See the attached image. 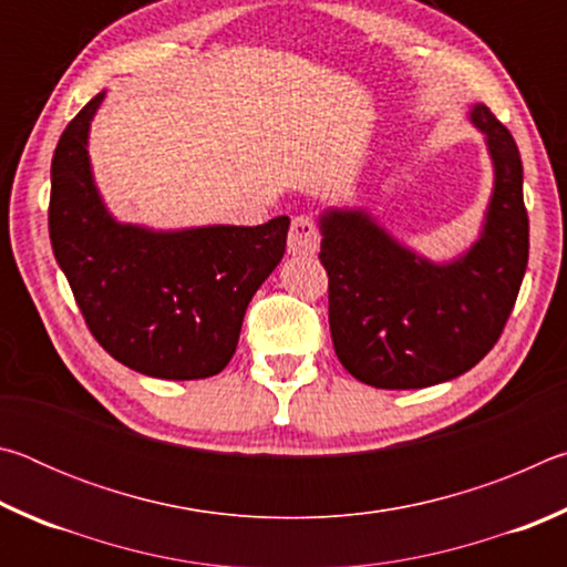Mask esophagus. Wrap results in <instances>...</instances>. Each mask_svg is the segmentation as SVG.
<instances>
[{
  "label": "esophagus",
  "instance_id": "esophagus-1",
  "mask_svg": "<svg viewBox=\"0 0 567 567\" xmlns=\"http://www.w3.org/2000/svg\"><path fill=\"white\" fill-rule=\"evenodd\" d=\"M320 247V227L307 215L292 219L290 235H287V252L295 257H310Z\"/></svg>",
  "mask_w": 567,
  "mask_h": 567
}]
</instances>
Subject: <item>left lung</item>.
I'll return each instance as SVG.
<instances>
[{
    "label": "left lung",
    "mask_w": 567,
    "mask_h": 567,
    "mask_svg": "<svg viewBox=\"0 0 567 567\" xmlns=\"http://www.w3.org/2000/svg\"><path fill=\"white\" fill-rule=\"evenodd\" d=\"M470 122L485 134L495 179L483 229L463 255L427 260L362 207L320 215L332 344L364 385L417 390L463 375L513 312L530 247L520 152L485 104H473Z\"/></svg>",
    "instance_id": "1"
}]
</instances>
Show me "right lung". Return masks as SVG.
I'll return each instance as SVG.
<instances>
[{"label":"right lung","instance_id":"1","mask_svg":"<svg viewBox=\"0 0 567 567\" xmlns=\"http://www.w3.org/2000/svg\"><path fill=\"white\" fill-rule=\"evenodd\" d=\"M92 97L52 157L50 239L90 332L114 360L159 380H203L233 360L245 310L280 265L290 217L257 227L152 229L120 223L94 185Z\"/></svg>","mask_w":567,"mask_h":567}]
</instances>
